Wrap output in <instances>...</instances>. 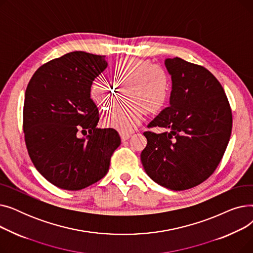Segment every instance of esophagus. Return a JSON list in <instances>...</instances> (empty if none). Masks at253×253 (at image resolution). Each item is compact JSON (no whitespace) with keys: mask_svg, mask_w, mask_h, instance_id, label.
<instances>
[{"mask_svg":"<svg viewBox=\"0 0 253 253\" xmlns=\"http://www.w3.org/2000/svg\"><path fill=\"white\" fill-rule=\"evenodd\" d=\"M120 136H121L122 141H125L131 137L130 133H124V132H120Z\"/></svg>","mask_w":253,"mask_h":253,"instance_id":"34e87169","label":"esophagus"}]
</instances>
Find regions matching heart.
I'll use <instances>...</instances> for the list:
<instances>
[{
	"mask_svg": "<svg viewBox=\"0 0 253 253\" xmlns=\"http://www.w3.org/2000/svg\"><path fill=\"white\" fill-rule=\"evenodd\" d=\"M111 82L126 88V104L118 106L103 119V123L120 132L133 131L143 120L145 111L157 113L167 102L171 91V80L164 66L138 58L118 60L110 71ZM90 97L102 111H108L118 97V90L109 82H92Z\"/></svg>",
	"mask_w": 253,
	"mask_h": 253,
	"instance_id": "1",
	"label": "heart"
}]
</instances>
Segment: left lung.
Here are the masks:
<instances>
[{
  "label": "left lung",
  "mask_w": 253,
  "mask_h": 253,
  "mask_svg": "<svg viewBox=\"0 0 253 253\" xmlns=\"http://www.w3.org/2000/svg\"><path fill=\"white\" fill-rule=\"evenodd\" d=\"M171 75L170 105L145 131L148 144L140 159L147 174L173 191L196 187L213 173L232 132V111L217 79L204 66L179 57L167 58Z\"/></svg>",
  "instance_id": "8db88e82"
}]
</instances>
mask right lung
Masks as SVG:
<instances>
[{
	"label": "right lung",
	"instance_id": "1",
	"mask_svg": "<svg viewBox=\"0 0 253 253\" xmlns=\"http://www.w3.org/2000/svg\"><path fill=\"white\" fill-rule=\"evenodd\" d=\"M105 56L70 52L36 71L26 87L23 132L37 170L55 187L79 191L101 179L121 144L112 128H97L90 85L108 66ZM88 132L79 136V132Z\"/></svg>",
	"mask_w": 253,
	"mask_h": 253
}]
</instances>
